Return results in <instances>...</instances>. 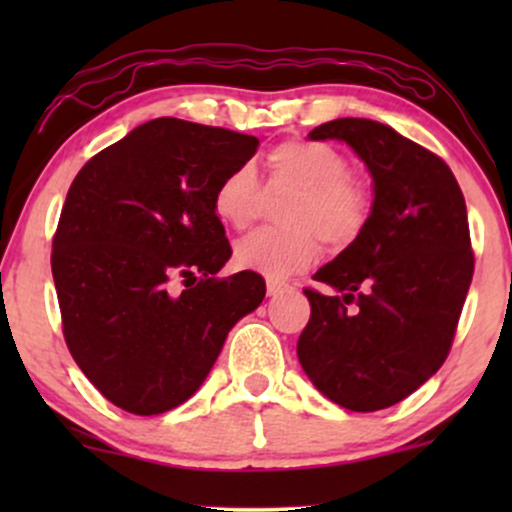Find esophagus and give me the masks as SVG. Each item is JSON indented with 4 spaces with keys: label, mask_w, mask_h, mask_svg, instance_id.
<instances>
[{
    "label": "esophagus",
    "mask_w": 512,
    "mask_h": 512,
    "mask_svg": "<svg viewBox=\"0 0 512 512\" xmlns=\"http://www.w3.org/2000/svg\"><path fill=\"white\" fill-rule=\"evenodd\" d=\"M289 284H279V281H267V296H281L284 291H289Z\"/></svg>",
    "instance_id": "1"
}]
</instances>
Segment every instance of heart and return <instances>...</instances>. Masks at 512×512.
<instances>
[{
  "mask_svg": "<svg viewBox=\"0 0 512 512\" xmlns=\"http://www.w3.org/2000/svg\"><path fill=\"white\" fill-rule=\"evenodd\" d=\"M269 187L298 190L286 226L291 231L260 228L240 238L233 252L236 267L264 279L281 281L305 272L320 257V233L327 243L344 245L361 233L368 216V197L349 178V161L337 149L317 142H284L264 158ZM260 180L250 166L223 175L214 190V214L233 228L250 226L260 209Z\"/></svg>",
  "mask_w": 512,
  "mask_h": 512,
  "instance_id": "heart-1",
  "label": "heart"
}]
</instances>
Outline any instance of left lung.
I'll return each instance as SVG.
<instances>
[{
	"instance_id": "1",
	"label": "left lung",
	"mask_w": 512,
	"mask_h": 512,
	"mask_svg": "<svg viewBox=\"0 0 512 512\" xmlns=\"http://www.w3.org/2000/svg\"><path fill=\"white\" fill-rule=\"evenodd\" d=\"M346 142L373 178V207L354 243L305 289L310 320L298 361L339 407L378 411L402 402L443 366L474 274L467 207L443 158L363 117L308 134Z\"/></svg>"
}]
</instances>
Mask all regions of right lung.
I'll use <instances>...</instances> for the list:
<instances>
[{
  "mask_svg": "<svg viewBox=\"0 0 512 512\" xmlns=\"http://www.w3.org/2000/svg\"><path fill=\"white\" fill-rule=\"evenodd\" d=\"M260 139L158 117L96 154L67 192L52 279L76 366L115 407L151 416L187 402L264 279H216L231 257L214 190ZM182 278L186 289L169 291Z\"/></svg>",
  "mask_w": 512,
  "mask_h": 512,
  "instance_id": "1",
  "label": "right lung"
}]
</instances>
